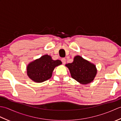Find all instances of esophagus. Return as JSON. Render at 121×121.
<instances>
[{
	"label": "esophagus",
	"mask_w": 121,
	"mask_h": 121,
	"mask_svg": "<svg viewBox=\"0 0 121 121\" xmlns=\"http://www.w3.org/2000/svg\"><path fill=\"white\" fill-rule=\"evenodd\" d=\"M61 61H62V62L63 65H65V63L66 62V60L65 58H62V59H61Z\"/></svg>",
	"instance_id": "esophagus-1"
}]
</instances>
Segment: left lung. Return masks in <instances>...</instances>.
<instances>
[{"label": "left lung", "mask_w": 121, "mask_h": 121, "mask_svg": "<svg viewBox=\"0 0 121 121\" xmlns=\"http://www.w3.org/2000/svg\"><path fill=\"white\" fill-rule=\"evenodd\" d=\"M65 65L70 70L72 78L82 84L91 83L97 73L96 66L79 56L74 58L72 63Z\"/></svg>", "instance_id": "1"}]
</instances>
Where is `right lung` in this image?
<instances>
[{
  "label": "right lung",
  "mask_w": 121,
  "mask_h": 121,
  "mask_svg": "<svg viewBox=\"0 0 121 121\" xmlns=\"http://www.w3.org/2000/svg\"><path fill=\"white\" fill-rule=\"evenodd\" d=\"M61 64L60 60H53L50 56L44 55L28 65L27 75L33 81L42 83L49 79L55 68Z\"/></svg>",
  "instance_id": "1"
}]
</instances>
